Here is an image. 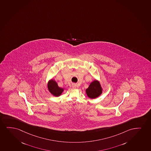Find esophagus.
Listing matches in <instances>:
<instances>
[{"label": "esophagus", "mask_w": 151, "mask_h": 151, "mask_svg": "<svg viewBox=\"0 0 151 151\" xmlns=\"http://www.w3.org/2000/svg\"><path fill=\"white\" fill-rule=\"evenodd\" d=\"M72 86L73 88H76L77 85L76 84H75V83H73L72 85Z\"/></svg>", "instance_id": "34e87169"}]
</instances>
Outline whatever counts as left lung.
Returning <instances> with one entry per match:
<instances>
[{
	"label": "left lung",
	"mask_w": 151,
	"mask_h": 151,
	"mask_svg": "<svg viewBox=\"0 0 151 151\" xmlns=\"http://www.w3.org/2000/svg\"><path fill=\"white\" fill-rule=\"evenodd\" d=\"M86 92L88 97L91 99L98 97L102 93V88L100 82L96 79L93 81L86 90Z\"/></svg>",
	"instance_id": "left-lung-1"
}]
</instances>
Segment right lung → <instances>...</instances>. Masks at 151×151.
Returning <instances> with one entry per match:
<instances>
[{"mask_svg":"<svg viewBox=\"0 0 151 151\" xmlns=\"http://www.w3.org/2000/svg\"><path fill=\"white\" fill-rule=\"evenodd\" d=\"M47 85V90L53 96L56 97L60 96L64 91V88L59 87L57 82L53 79L48 81Z\"/></svg>","mask_w":151,"mask_h":151,"instance_id":"right-lung-1","label":"right lung"}]
</instances>
